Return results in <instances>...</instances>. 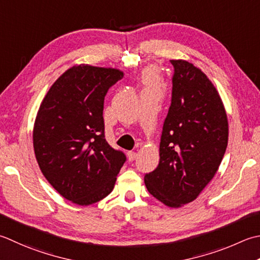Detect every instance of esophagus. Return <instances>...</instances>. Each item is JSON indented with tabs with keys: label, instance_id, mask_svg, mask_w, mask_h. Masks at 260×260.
Returning <instances> with one entry per match:
<instances>
[{
	"label": "esophagus",
	"instance_id": "esophagus-1",
	"mask_svg": "<svg viewBox=\"0 0 260 260\" xmlns=\"http://www.w3.org/2000/svg\"><path fill=\"white\" fill-rule=\"evenodd\" d=\"M127 157H128L129 161H134L137 157V153H136V152H133V151H128V152H127Z\"/></svg>",
	"mask_w": 260,
	"mask_h": 260
}]
</instances>
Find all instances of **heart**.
Masks as SVG:
<instances>
[{
  "label": "heart",
  "mask_w": 260,
  "mask_h": 260,
  "mask_svg": "<svg viewBox=\"0 0 260 260\" xmlns=\"http://www.w3.org/2000/svg\"><path fill=\"white\" fill-rule=\"evenodd\" d=\"M143 82L147 88H153V86L157 85V78L156 73L153 69H147L143 73Z\"/></svg>",
  "instance_id": "b5f03b06"
}]
</instances>
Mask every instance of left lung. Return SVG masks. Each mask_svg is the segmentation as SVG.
<instances>
[{"label": "left lung", "instance_id": "left-lung-1", "mask_svg": "<svg viewBox=\"0 0 260 260\" xmlns=\"http://www.w3.org/2000/svg\"><path fill=\"white\" fill-rule=\"evenodd\" d=\"M171 105L160 142V161L144 177L150 194L169 207L198 197L224 156L229 124L224 106L204 72L184 59H171Z\"/></svg>", "mask_w": 260, "mask_h": 260}]
</instances>
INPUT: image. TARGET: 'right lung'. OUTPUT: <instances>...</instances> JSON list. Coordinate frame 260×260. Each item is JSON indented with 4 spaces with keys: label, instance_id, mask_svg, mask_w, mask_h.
Segmentation results:
<instances>
[{
    "label": "right lung",
    "instance_id": "right-lung-1",
    "mask_svg": "<svg viewBox=\"0 0 260 260\" xmlns=\"http://www.w3.org/2000/svg\"><path fill=\"white\" fill-rule=\"evenodd\" d=\"M124 72L88 64L59 76L45 95L34 125V150L40 170L59 195L81 206L114 189L126 161L105 139L104 101Z\"/></svg>",
    "mask_w": 260,
    "mask_h": 260
}]
</instances>
